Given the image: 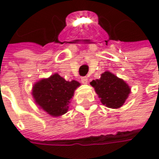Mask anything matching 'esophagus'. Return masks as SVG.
<instances>
[{"mask_svg": "<svg viewBox=\"0 0 159 159\" xmlns=\"http://www.w3.org/2000/svg\"><path fill=\"white\" fill-rule=\"evenodd\" d=\"M87 82H88V78L87 77H82L81 78V83L82 84H87Z\"/></svg>", "mask_w": 159, "mask_h": 159, "instance_id": "obj_1", "label": "esophagus"}]
</instances>
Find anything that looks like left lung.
<instances>
[{
    "label": "left lung",
    "mask_w": 159,
    "mask_h": 159,
    "mask_svg": "<svg viewBox=\"0 0 159 159\" xmlns=\"http://www.w3.org/2000/svg\"><path fill=\"white\" fill-rule=\"evenodd\" d=\"M101 102L110 108H119L123 105L130 93V87L123 80L110 72H105L99 80L90 82Z\"/></svg>",
    "instance_id": "8db88e82"
}]
</instances>
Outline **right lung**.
<instances>
[{
  "label": "right lung",
  "instance_id": "obj_1",
  "mask_svg": "<svg viewBox=\"0 0 159 159\" xmlns=\"http://www.w3.org/2000/svg\"><path fill=\"white\" fill-rule=\"evenodd\" d=\"M80 84L76 80L66 81L57 73L37 81L32 89L35 102L52 116H60L68 111L74 91Z\"/></svg>",
  "mask_w": 159,
  "mask_h": 159
}]
</instances>
